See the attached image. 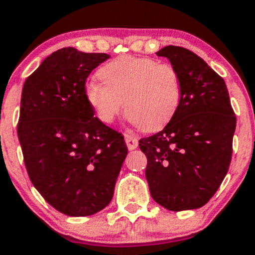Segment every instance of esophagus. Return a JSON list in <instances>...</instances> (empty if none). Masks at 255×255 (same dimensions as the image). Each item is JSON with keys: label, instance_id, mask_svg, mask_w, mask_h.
I'll return each instance as SVG.
<instances>
[{"label": "esophagus", "instance_id": "obj_1", "mask_svg": "<svg viewBox=\"0 0 255 255\" xmlns=\"http://www.w3.org/2000/svg\"><path fill=\"white\" fill-rule=\"evenodd\" d=\"M125 140L129 150L135 149L138 147V138L134 134H132V133H125Z\"/></svg>", "mask_w": 255, "mask_h": 255}]
</instances>
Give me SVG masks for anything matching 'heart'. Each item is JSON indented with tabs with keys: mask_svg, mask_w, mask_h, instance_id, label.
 I'll return each instance as SVG.
<instances>
[{
	"mask_svg": "<svg viewBox=\"0 0 255 255\" xmlns=\"http://www.w3.org/2000/svg\"><path fill=\"white\" fill-rule=\"evenodd\" d=\"M103 85L90 82L85 96L97 117L112 123L122 113L144 132L159 130L179 107L182 78L170 63L149 57L121 56L98 71Z\"/></svg>",
	"mask_w": 255,
	"mask_h": 255,
	"instance_id": "heart-1",
	"label": "heart"
}]
</instances>
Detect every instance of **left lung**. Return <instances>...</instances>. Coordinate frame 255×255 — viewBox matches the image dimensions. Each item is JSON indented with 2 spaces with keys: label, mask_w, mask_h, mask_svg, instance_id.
<instances>
[{
  "label": "left lung",
  "mask_w": 255,
  "mask_h": 255,
  "mask_svg": "<svg viewBox=\"0 0 255 255\" xmlns=\"http://www.w3.org/2000/svg\"><path fill=\"white\" fill-rule=\"evenodd\" d=\"M157 54L179 72L182 98L160 132L139 139L150 196L173 212L201 208L229 169L237 118L226 82L201 57L178 46Z\"/></svg>",
  "instance_id": "8db88e82"
}]
</instances>
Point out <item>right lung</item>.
Here are the masks:
<instances>
[{"mask_svg":"<svg viewBox=\"0 0 255 255\" xmlns=\"http://www.w3.org/2000/svg\"><path fill=\"white\" fill-rule=\"evenodd\" d=\"M108 58L61 48L22 88L17 134L27 173L46 202L66 216H92L107 207L127 157L122 133L93 117L85 96L90 73Z\"/></svg>","mask_w":255,"mask_h":255,"instance_id":"add662e5","label":"right lung"}]
</instances>
